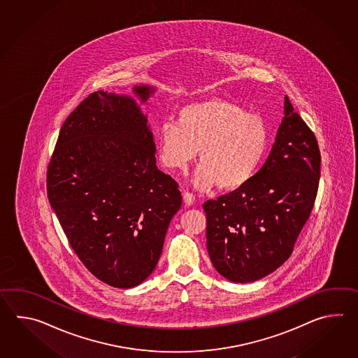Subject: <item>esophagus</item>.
Returning a JSON list of instances; mask_svg holds the SVG:
<instances>
[{
  "mask_svg": "<svg viewBox=\"0 0 358 358\" xmlns=\"http://www.w3.org/2000/svg\"><path fill=\"white\" fill-rule=\"evenodd\" d=\"M184 202H185V205L192 206L194 203V201H196V197H194V194L193 193H190V192H185L184 193Z\"/></svg>",
  "mask_w": 358,
  "mask_h": 358,
  "instance_id": "34e87169",
  "label": "esophagus"
}]
</instances>
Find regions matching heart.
Wrapping results in <instances>:
<instances>
[{"label": "heart", "mask_w": 358, "mask_h": 358, "mask_svg": "<svg viewBox=\"0 0 358 358\" xmlns=\"http://www.w3.org/2000/svg\"><path fill=\"white\" fill-rule=\"evenodd\" d=\"M156 143L161 164L176 171L187 168L198 152L193 182L199 189L216 184L217 189L233 192L259 171L268 133L259 116L229 99H210L182 107L176 122H162Z\"/></svg>", "instance_id": "obj_1"}]
</instances>
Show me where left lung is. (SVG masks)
Masks as SVG:
<instances>
[{"instance_id": "obj_1", "label": "left lung", "mask_w": 358, "mask_h": 358, "mask_svg": "<svg viewBox=\"0 0 358 358\" xmlns=\"http://www.w3.org/2000/svg\"><path fill=\"white\" fill-rule=\"evenodd\" d=\"M319 145L289 99L273 150L241 189L203 203L207 251L225 279L251 282L289 259L319 189Z\"/></svg>"}]
</instances>
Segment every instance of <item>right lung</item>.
Returning <instances> with one entry per match:
<instances>
[{
    "mask_svg": "<svg viewBox=\"0 0 358 358\" xmlns=\"http://www.w3.org/2000/svg\"><path fill=\"white\" fill-rule=\"evenodd\" d=\"M145 102L153 87H134ZM147 117L128 96L91 93L61 127L47 196L76 256L101 282L137 287L160 259L182 206L178 182L156 165Z\"/></svg>",
    "mask_w": 358,
    "mask_h": 358,
    "instance_id": "1",
    "label": "right lung"
}]
</instances>
